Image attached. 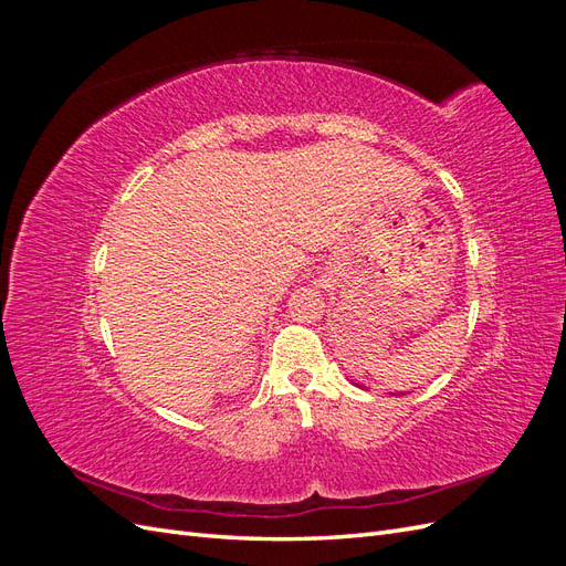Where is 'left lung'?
Masks as SVG:
<instances>
[{
    "instance_id": "left-lung-1",
    "label": "left lung",
    "mask_w": 566,
    "mask_h": 566,
    "mask_svg": "<svg viewBox=\"0 0 566 566\" xmlns=\"http://www.w3.org/2000/svg\"><path fill=\"white\" fill-rule=\"evenodd\" d=\"M354 385H356V387H361V389H364V385H358V382H354ZM391 394H394V391H391ZM399 394H403V391H399Z\"/></svg>"
}]
</instances>
